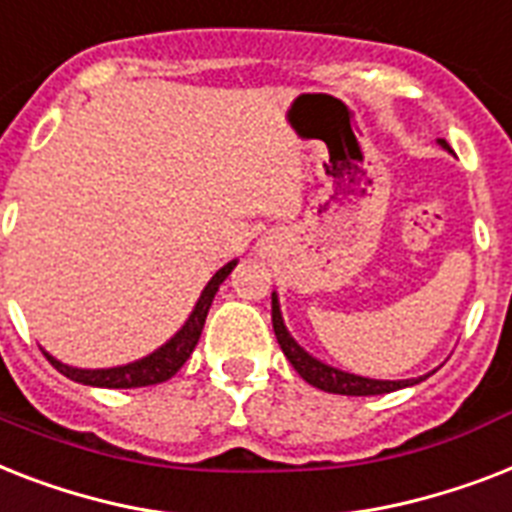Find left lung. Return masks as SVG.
<instances>
[{"mask_svg":"<svg viewBox=\"0 0 512 512\" xmlns=\"http://www.w3.org/2000/svg\"><path fill=\"white\" fill-rule=\"evenodd\" d=\"M441 145H449L444 140H439ZM272 327H275L277 343H280L282 354L288 357V362L296 367V372L309 383V386L327 391V394H343V396H375V394H391L396 388L412 386V383H420V380H370L359 378V375H349V372L335 370V367H327L322 362H317L314 357H309L301 346H298L290 333L282 325L280 306H277V298L272 296Z\"/></svg>","mask_w":512,"mask_h":512,"instance_id":"obj_1","label":"left lung"}]
</instances>
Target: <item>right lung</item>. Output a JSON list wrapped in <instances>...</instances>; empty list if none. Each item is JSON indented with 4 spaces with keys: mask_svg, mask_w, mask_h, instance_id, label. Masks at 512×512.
<instances>
[{
    "mask_svg": "<svg viewBox=\"0 0 512 512\" xmlns=\"http://www.w3.org/2000/svg\"><path fill=\"white\" fill-rule=\"evenodd\" d=\"M232 267H235V261H230L227 267H222L214 277H211L206 290L200 293L198 304L192 309L190 320L185 322V327H182L166 346H161L155 354L140 359V362H132V365L124 367H110V370H76V367H68L63 365V362H57V359H52L49 354H44V357L52 362L55 370L63 372L65 378L76 380V383H84V386L142 388L163 383V380H169L171 375H177L179 367L190 359L192 349H195V343H198L200 333H203V325H206L208 309H211V301H214L216 290H219V285L224 282V277L230 275Z\"/></svg>",
    "mask_w": 512,
    "mask_h": 512,
    "instance_id": "add662e5",
    "label": "right lung"
}]
</instances>
